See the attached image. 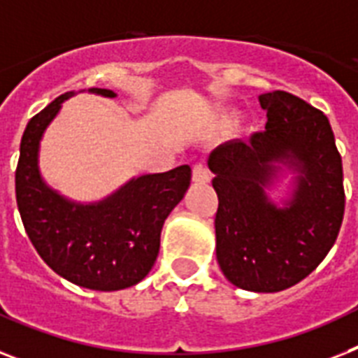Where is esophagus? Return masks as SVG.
<instances>
[{
  "label": "esophagus",
  "instance_id": "34e87169",
  "mask_svg": "<svg viewBox=\"0 0 358 358\" xmlns=\"http://www.w3.org/2000/svg\"><path fill=\"white\" fill-rule=\"evenodd\" d=\"M192 179L197 185H205V182L210 181V172H208V168H206L205 162H196L194 164V170H192Z\"/></svg>",
  "mask_w": 358,
  "mask_h": 358
}]
</instances>
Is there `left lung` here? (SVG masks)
Masks as SVG:
<instances>
[{
    "mask_svg": "<svg viewBox=\"0 0 358 358\" xmlns=\"http://www.w3.org/2000/svg\"><path fill=\"white\" fill-rule=\"evenodd\" d=\"M264 131L210 153L220 205L215 254L230 283L278 292L302 282L331 250L345 206L342 157L327 117L285 91L259 94ZM297 172L292 199L280 209L264 194L279 167Z\"/></svg>",
    "mask_w": 358,
    "mask_h": 358,
    "instance_id": "8db88e82",
    "label": "left lung"
}]
</instances>
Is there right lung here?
Wrapping results in <instances>:
<instances>
[{
	"instance_id": "add662e5",
	"label": "right lung",
	"mask_w": 358,
	"mask_h": 358,
	"mask_svg": "<svg viewBox=\"0 0 358 358\" xmlns=\"http://www.w3.org/2000/svg\"><path fill=\"white\" fill-rule=\"evenodd\" d=\"M90 93L117 96L100 87H91ZM71 94H60L27 124L16 168L17 210L40 258L62 278L93 291L131 287L152 271L164 220L185 197L192 170L182 164L170 172L141 176L91 205L62 197L41 179L38 148Z\"/></svg>"
}]
</instances>
